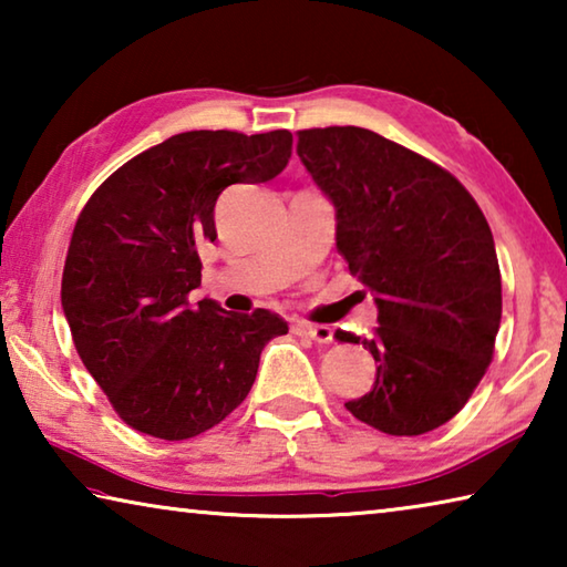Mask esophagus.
Here are the masks:
<instances>
[{
  "label": "esophagus",
  "instance_id": "esophagus-1",
  "mask_svg": "<svg viewBox=\"0 0 567 567\" xmlns=\"http://www.w3.org/2000/svg\"><path fill=\"white\" fill-rule=\"evenodd\" d=\"M295 330L300 332V334H305V338H310V340H315V342H320V344H328V342H332V334H334L330 324L297 322V324H295Z\"/></svg>",
  "mask_w": 567,
  "mask_h": 567
}]
</instances>
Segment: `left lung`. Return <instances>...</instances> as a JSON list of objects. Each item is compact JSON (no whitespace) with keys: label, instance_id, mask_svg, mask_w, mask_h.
Listing matches in <instances>:
<instances>
[{"label":"left lung","instance_id":"1","mask_svg":"<svg viewBox=\"0 0 567 567\" xmlns=\"http://www.w3.org/2000/svg\"><path fill=\"white\" fill-rule=\"evenodd\" d=\"M297 155L334 205V239L375 295V385L344 402L388 435H422L463 410L493 360L503 285L493 233L435 162L362 127L297 132Z\"/></svg>","mask_w":567,"mask_h":567}]
</instances>
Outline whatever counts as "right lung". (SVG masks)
I'll use <instances>...</instances> for the list:
<instances>
[{
    "mask_svg": "<svg viewBox=\"0 0 567 567\" xmlns=\"http://www.w3.org/2000/svg\"><path fill=\"white\" fill-rule=\"evenodd\" d=\"M292 134L195 130L132 157L76 219L62 310L84 368L140 433L187 440L247 398L262 348L287 322L270 310L227 312L189 300L199 247L215 243V205L229 185L280 175Z\"/></svg>",
    "mask_w": 567,
    "mask_h": 567,
    "instance_id": "add662e5",
    "label": "right lung"
}]
</instances>
